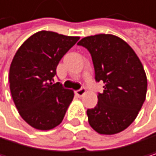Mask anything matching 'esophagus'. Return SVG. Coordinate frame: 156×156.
Returning <instances> with one entry per match:
<instances>
[{
	"label": "esophagus",
	"instance_id": "34e87169",
	"mask_svg": "<svg viewBox=\"0 0 156 156\" xmlns=\"http://www.w3.org/2000/svg\"><path fill=\"white\" fill-rule=\"evenodd\" d=\"M75 93H76V94L77 96L81 97V96H83V95L86 94V90H85L84 88H81V89H80V90H77V91H76Z\"/></svg>",
	"mask_w": 156,
	"mask_h": 156
}]
</instances>
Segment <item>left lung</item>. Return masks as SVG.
Instances as JSON below:
<instances>
[{
  "instance_id": "1",
  "label": "left lung",
  "mask_w": 156,
  "mask_h": 156,
  "mask_svg": "<svg viewBox=\"0 0 156 156\" xmlns=\"http://www.w3.org/2000/svg\"><path fill=\"white\" fill-rule=\"evenodd\" d=\"M77 45L91 53L95 80L104 83L97 105L87 110L90 125L103 135L123 131L135 121L146 98L147 76L140 60L126 42L112 34L87 36Z\"/></svg>"
}]
</instances>
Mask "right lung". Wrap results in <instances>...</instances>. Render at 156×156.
<instances>
[{"mask_svg":"<svg viewBox=\"0 0 156 156\" xmlns=\"http://www.w3.org/2000/svg\"><path fill=\"white\" fill-rule=\"evenodd\" d=\"M80 39L41 31L17 49L9 70L10 91L20 115L38 130L59 125L74 98L72 90L53 83L59 62Z\"/></svg>","mask_w":156,"mask_h":156,"instance_id":"1","label":"right lung"}]
</instances>
